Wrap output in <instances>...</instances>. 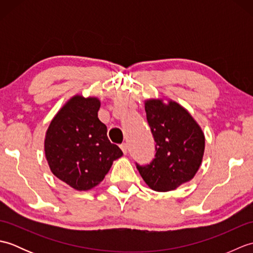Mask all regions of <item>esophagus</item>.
Instances as JSON below:
<instances>
[{"label":"esophagus","mask_w":253,"mask_h":253,"mask_svg":"<svg viewBox=\"0 0 253 253\" xmlns=\"http://www.w3.org/2000/svg\"><path fill=\"white\" fill-rule=\"evenodd\" d=\"M120 147H121V149H122L123 153H124V154H126V153H127V149H128V147H127V143H122Z\"/></svg>","instance_id":"1"}]
</instances>
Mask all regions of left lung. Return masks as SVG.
<instances>
[{
  "mask_svg": "<svg viewBox=\"0 0 253 253\" xmlns=\"http://www.w3.org/2000/svg\"><path fill=\"white\" fill-rule=\"evenodd\" d=\"M147 121L155 141V157L137 164L146 184L155 191H170L191 180L202 163L206 139L201 127L185 107L162 99L144 102Z\"/></svg>",
  "mask_w": 253,
  "mask_h": 253,
  "instance_id": "8db88e82",
  "label": "left lung"
}]
</instances>
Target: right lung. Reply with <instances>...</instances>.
<instances>
[{"mask_svg":"<svg viewBox=\"0 0 253 253\" xmlns=\"http://www.w3.org/2000/svg\"><path fill=\"white\" fill-rule=\"evenodd\" d=\"M100 100L76 94L53 118L44 139V152L53 175L79 191L104 179L122 150L107 138L98 117Z\"/></svg>","mask_w":253,"mask_h":253,"instance_id":"obj_1","label":"right lung"}]
</instances>
